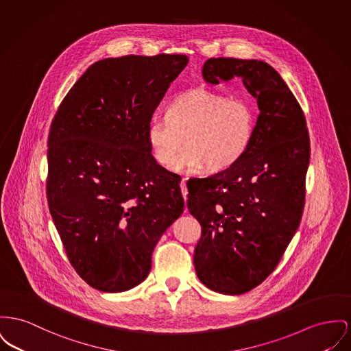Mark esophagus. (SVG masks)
<instances>
[{
    "label": "esophagus",
    "instance_id": "esophagus-1",
    "mask_svg": "<svg viewBox=\"0 0 351 351\" xmlns=\"http://www.w3.org/2000/svg\"><path fill=\"white\" fill-rule=\"evenodd\" d=\"M186 179H183L182 183H180V188H182V195L184 197V200H186V196H188V188H186Z\"/></svg>",
    "mask_w": 351,
    "mask_h": 351
}]
</instances>
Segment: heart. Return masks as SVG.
Instances as JSON below:
<instances>
[{
    "label": "heart",
    "mask_w": 351,
    "mask_h": 351,
    "mask_svg": "<svg viewBox=\"0 0 351 351\" xmlns=\"http://www.w3.org/2000/svg\"><path fill=\"white\" fill-rule=\"evenodd\" d=\"M258 107L247 97L229 98L208 88H195L176 97L167 115H154L147 142L154 159L172 165L176 172H223L237 165L254 141Z\"/></svg>",
    "instance_id": "obj_1"
}]
</instances>
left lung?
<instances>
[{
    "label": "left lung",
    "mask_w": 351,
    "mask_h": 351,
    "mask_svg": "<svg viewBox=\"0 0 351 351\" xmlns=\"http://www.w3.org/2000/svg\"><path fill=\"white\" fill-rule=\"evenodd\" d=\"M203 78L210 84L240 78L260 110L247 155L188 186L186 206L203 229L193 254L196 274L206 288L234 295L268 277L300 226L309 134L301 106L268 63L209 58Z\"/></svg>",
    "instance_id": "obj_1"
}]
</instances>
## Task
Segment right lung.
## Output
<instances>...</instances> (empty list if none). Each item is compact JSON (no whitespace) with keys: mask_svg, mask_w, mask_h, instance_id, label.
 Segmentation results:
<instances>
[{"mask_svg":"<svg viewBox=\"0 0 351 351\" xmlns=\"http://www.w3.org/2000/svg\"><path fill=\"white\" fill-rule=\"evenodd\" d=\"M186 63L183 54L93 63L50 125V215L71 265L101 291L143 282L154 247L184 210L180 176L154 159L147 127Z\"/></svg>","mask_w":351,"mask_h":351,"instance_id":"obj_1","label":"right lung"}]
</instances>
